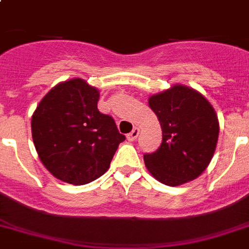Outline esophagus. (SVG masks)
Masks as SVG:
<instances>
[{"label":"esophagus","instance_id":"esophagus-1","mask_svg":"<svg viewBox=\"0 0 249 249\" xmlns=\"http://www.w3.org/2000/svg\"><path fill=\"white\" fill-rule=\"evenodd\" d=\"M138 134H140V128H134L132 132L129 133L126 138H128L129 141H136L137 137H138Z\"/></svg>","mask_w":249,"mask_h":249}]
</instances>
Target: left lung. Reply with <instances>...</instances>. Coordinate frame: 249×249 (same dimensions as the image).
I'll return each mask as SVG.
<instances>
[{
    "mask_svg": "<svg viewBox=\"0 0 249 249\" xmlns=\"http://www.w3.org/2000/svg\"><path fill=\"white\" fill-rule=\"evenodd\" d=\"M163 132V142L143 155L151 176L166 186H179L200 176L216 151L220 123L209 101L190 86L176 84L148 98Z\"/></svg>",
    "mask_w": 249,
    "mask_h": 249,
    "instance_id": "1",
    "label": "left lung"
}]
</instances>
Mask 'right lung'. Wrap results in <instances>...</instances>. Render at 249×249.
I'll list each match as a JSON object with an SVG mask.
<instances>
[{"label":"right lung","instance_id":"right-lung-1","mask_svg":"<svg viewBox=\"0 0 249 249\" xmlns=\"http://www.w3.org/2000/svg\"><path fill=\"white\" fill-rule=\"evenodd\" d=\"M99 90L75 77L56 84L32 115V138L41 163L60 181L85 185L107 172L119 144L111 116L98 111Z\"/></svg>","mask_w":249,"mask_h":249}]
</instances>
